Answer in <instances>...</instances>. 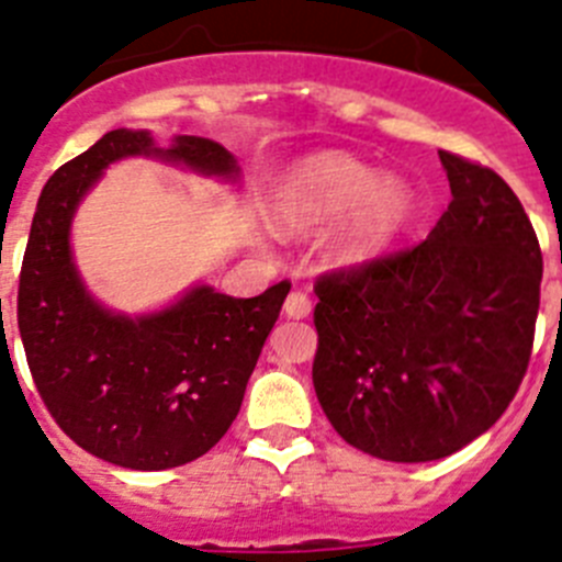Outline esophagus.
<instances>
[{"instance_id": "34e87169", "label": "esophagus", "mask_w": 562, "mask_h": 562, "mask_svg": "<svg viewBox=\"0 0 562 562\" xmlns=\"http://www.w3.org/2000/svg\"><path fill=\"white\" fill-rule=\"evenodd\" d=\"M311 311H313L311 299H307L302 291H293L291 296L285 299V307H282V313H285L288 318H307L311 316Z\"/></svg>"}]
</instances>
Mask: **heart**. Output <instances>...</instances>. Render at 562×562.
<instances>
[{
	"label": "heart",
	"instance_id": "b5f03b06",
	"mask_svg": "<svg viewBox=\"0 0 562 562\" xmlns=\"http://www.w3.org/2000/svg\"><path fill=\"white\" fill-rule=\"evenodd\" d=\"M413 207L416 193L402 177L344 151H318L277 180L269 216L285 235H311L329 224L324 257L338 269H363L396 244Z\"/></svg>",
	"mask_w": 562,
	"mask_h": 562
}]
</instances>
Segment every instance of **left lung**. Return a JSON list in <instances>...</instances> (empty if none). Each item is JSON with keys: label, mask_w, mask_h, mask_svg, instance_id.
<instances>
[{"label": "left lung", "mask_w": 562, "mask_h": 562, "mask_svg": "<svg viewBox=\"0 0 562 562\" xmlns=\"http://www.w3.org/2000/svg\"><path fill=\"white\" fill-rule=\"evenodd\" d=\"M452 202L411 251L318 282L313 385L371 458L427 463L480 438L527 371L543 257L496 171L438 151Z\"/></svg>", "instance_id": "8db88e82"}]
</instances>
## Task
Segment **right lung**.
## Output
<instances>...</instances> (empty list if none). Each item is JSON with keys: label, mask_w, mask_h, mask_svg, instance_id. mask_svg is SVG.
<instances>
[{"label": "right lung", "mask_w": 562, "mask_h": 562, "mask_svg": "<svg viewBox=\"0 0 562 562\" xmlns=\"http://www.w3.org/2000/svg\"><path fill=\"white\" fill-rule=\"evenodd\" d=\"M149 157L182 171L240 182L238 157L199 135L166 146L149 130H110L46 180L19 280V333L41 400L77 447L113 465L162 471L216 447L291 285L251 299L193 282L146 313L113 311L88 291L71 224L119 160Z\"/></svg>", "instance_id": "right-lung-1"}]
</instances>
